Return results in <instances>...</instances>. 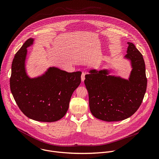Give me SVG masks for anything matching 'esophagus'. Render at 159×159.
I'll return each instance as SVG.
<instances>
[{"instance_id": "1", "label": "esophagus", "mask_w": 159, "mask_h": 159, "mask_svg": "<svg viewBox=\"0 0 159 159\" xmlns=\"http://www.w3.org/2000/svg\"><path fill=\"white\" fill-rule=\"evenodd\" d=\"M84 80H85V74L82 73L81 75V80L83 82L84 81Z\"/></svg>"}]
</instances>
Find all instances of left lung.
Here are the masks:
<instances>
[{
    "instance_id": "8db88e82",
    "label": "left lung",
    "mask_w": 159,
    "mask_h": 159,
    "mask_svg": "<svg viewBox=\"0 0 159 159\" xmlns=\"http://www.w3.org/2000/svg\"><path fill=\"white\" fill-rule=\"evenodd\" d=\"M128 44L127 54L123 57L131 68L128 79L111 75L108 69H91L85 76L90 110L99 120H124L138 110L143 99L147 84L145 61L134 44Z\"/></svg>"
}]
</instances>
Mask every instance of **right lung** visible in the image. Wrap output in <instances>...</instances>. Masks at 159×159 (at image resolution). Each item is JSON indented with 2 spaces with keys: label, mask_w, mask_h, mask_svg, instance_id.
<instances>
[{
  "label": "right lung",
  "mask_w": 159,
  "mask_h": 159,
  "mask_svg": "<svg viewBox=\"0 0 159 159\" xmlns=\"http://www.w3.org/2000/svg\"><path fill=\"white\" fill-rule=\"evenodd\" d=\"M28 39L16 53L11 68L10 87L20 111L29 118L54 122L62 118L69 109L71 96L81 82L80 71L72 73L50 66L42 74L31 77L26 71Z\"/></svg>",
  "instance_id": "add662e5"
}]
</instances>
